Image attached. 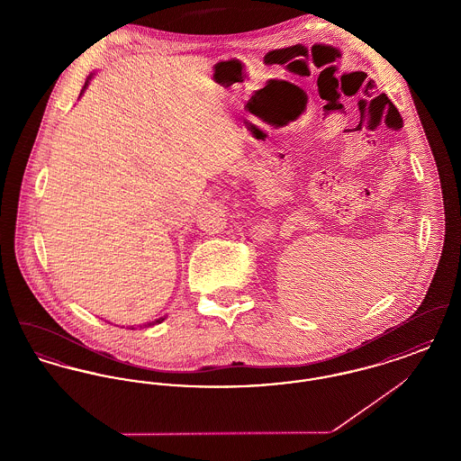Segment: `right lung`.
Returning a JSON list of instances; mask_svg holds the SVG:
<instances>
[{"instance_id": "right-lung-1", "label": "right lung", "mask_w": 461, "mask_h": 461, "mask_svg": "<svg viewBox=\"0 0 461 461\" xmlns=\"http://www.w3.org/2000/svg\"><path fill=\"white\" fill-rule=\"evenodd\" d=\"M86 85H88V81H86ZM86 85H85V88H86ZM160 321H164V318H158V320H155L152 323H149V327H152V325H157V323H160Z\"/></svg>"}]
</instances>
